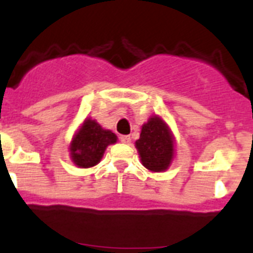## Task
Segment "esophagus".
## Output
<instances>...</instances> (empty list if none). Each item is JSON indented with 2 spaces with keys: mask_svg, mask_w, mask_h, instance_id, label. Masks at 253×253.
Listing matches in <instances>:
<instances>
[{
  "mask_svg": "<svg viewBox=\"0 0 253 253\" xmlns=\"http://www.w3.org/2000/svg\"><path fill=\"white\" fill-rule=\"evenodd\" d=\"M119 139H120V142L125 143V144H129V143H130V140H131L129 135H120Z\"/></svg>",
  "mask_w": 253,
  "mask_h": 253,
  "instance_id": "34e87169",
  "label": "esophagus"
}]
</instances>
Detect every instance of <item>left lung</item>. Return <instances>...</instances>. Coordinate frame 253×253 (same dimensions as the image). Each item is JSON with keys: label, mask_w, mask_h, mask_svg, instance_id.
I'll use <instances>...</instances> for the list:
<instances>
[{"label": "left lung", "mask_w": 253, "mask_h": 253, "mask_svg": "<svg viewBox=\"0 0 253 253\" xmlns=\"http://www.w3.org/2000/svg\"><path fill=\"white\" fill-rule=\"evenodd\" d=\"M142 165L149 171H166L175 153V138L169 125L154 115L142 126L139 139L135 142Z\"/></svg>", "instance_id": "1"}]
</instances>
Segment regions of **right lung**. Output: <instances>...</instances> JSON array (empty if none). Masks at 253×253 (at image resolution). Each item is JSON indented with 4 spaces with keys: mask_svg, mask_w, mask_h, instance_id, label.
<instances>
[{
    "mask_svg": "<svg viewBox=\"0 0 253 253\" xmlns=\"http://www.w3.org/2000/svg\"><path fill=\"white\" fill-rule=\"evenodd\" d=\"M118 137L96 122L87 118L69 144L71 158L76 166L88 169L101 161L107 146L114 144Z\"/></svg>",
    "mask_w": 253,
    "mask_h": 253,
    "instance_id": "right-lung-1",
    "label": "right lung"
}]
</instances>
